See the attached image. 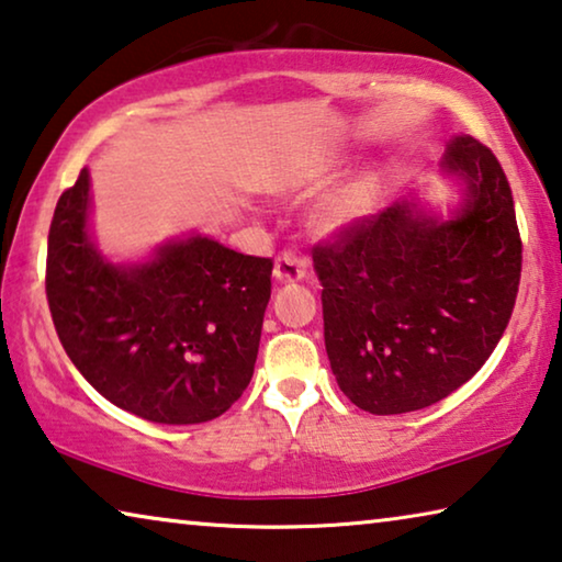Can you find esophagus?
I'll return each instance as SVG.
<instances>
[{
  "instance_id": "esophagus-1",
  "label": "esophagus",
  "mask_w": 562,
  "mask_h": 562,
  "mask_svg": "<svg viewBox=\"0 0 562 562\" xmlns=\"http://www.w3.org/2000/svg\"><path fill=\"white\" fill-rule=\"evenodd\" d=\"M273 276L283 283L301 281L306 276V258L296 251H281L279 256H276Z\"/></svg>"
}]
</instances>
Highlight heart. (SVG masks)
Masks as SVG:
<instances>
[{
    "instance_id": "heart-1",
    "label": "heart",
    "mask_w": 562,
    "mask_h": 562,
    "mask_svg": "<svg viewBox=\"0 0 562 562\" xmlns=\"http://www.w3.org/2000/svg\"><path fill=\"white\" fill-rule=\"evenodd\" d=\"M326 178H329L326 176V170H316V168L301 170L299 176H293L289 180V188L291 191H314V188L322 186ZM374 191H376V178L364 176L359 178L357 183L344 188V191L326 198L314 213L316 226L322 231H334L344 226V223L359 218V215L369 209L371 201H374Z\"/></svg>"
}]
</instances>
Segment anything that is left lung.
Here are the masks:
<instances>
[{
	"mask_svg": "<svg viewBox=\"0 0 562 562\" xmlns=\"http://www.w3.org/2000/svg\"><path fill=\"white\" fill-rule=\"evenodd\" d=\"M445 168L468 180V203L452 221L396 203L314 246L331 371L369 414L450 396L510 324L522 240L505 170L468 135L447 148Z\"/></svg>",
	"mask_w": 562,
	"mask_h": 562,
	"instance_id": "1",
	"label": "left lung"
}]
</instances>
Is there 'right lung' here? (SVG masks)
Here are the masks:
<instances>
[{"mask_svg":"<svg viewBox=\"0 0 562 562\" xmlns=\"http://www.w3.org/2000/svg\"><path fill=\"white\" fill-rule=\"evenodd\" d=\"M88 191L82 168L47 238L45 291L67 357L105 400L143 419L221 417L254 376L273 261L193 236L117 269L88 240Z\"/></svg>","mask_w":562,"mask_h":562,"instance_id":"right-lung-1","label":"right lung"}]
</instances>
